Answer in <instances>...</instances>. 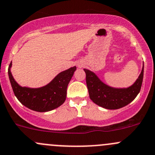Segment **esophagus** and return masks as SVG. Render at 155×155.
Listing matches in <instances>:
<instances>
[{"instance_id":"1","label":"esophagus","mask_w":155,"mask_h":155,"mask_svg":"<svg viewBox=\"0 0 155 155\" xmlns=\"http://www.w3.org/2000/svg\"><path fill=\"white\" fill-rule=\"evenodd\" d=\"M79 67H81V65H79Z\"/></svg>"}]
</instances>
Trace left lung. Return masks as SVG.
<instances>
[{
    "instance_id": "obj_1",
    "label": "left lung",
    "mask_w": 155,
    "mask_h": 155,
    "mask_svg": "<svg viewBox=\"0 0 155 155\" xmlns=\"http://www.w3.org/2000/svg\"><path fill=\"white\" fill-rule=\"evenodd\" d=\"M86 83L90 99L99 106L110 110L121 108L136 98L140 91L143 79L144 64L137 80L128 87H113L104 83L95 73L84 68Z\"/></svg>"
}]
</instances>
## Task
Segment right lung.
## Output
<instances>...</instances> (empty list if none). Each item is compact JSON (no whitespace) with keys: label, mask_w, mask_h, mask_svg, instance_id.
<instances>
[{"label":"right lung","mask_w":155,"mask_h":155,"mask_svg":"<svg viewBox=\"0 0 155 155\" xmlns=\"http://www.w3.org/2000/svg\"><path fill=\"white\" fill-rule=\"evenodd\" d=\"M12 62L8 69L13 92L19 102L28 108L38 112H47L57 108L64 102L67 88L76 67L59 73L48 84L41 87H22L15 80L11 73Z\"/></svg>","instance_id":"add662e5"}]
</instances>
